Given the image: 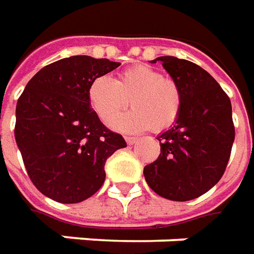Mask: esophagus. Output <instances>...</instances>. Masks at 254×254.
<instances>
[{"label": "esophagus", "instance_id": "esophagus-1", "mask_svg": "<svg viewBox=\"0 0 254 254\" xmlns=\"http://www.w3.org/2000/svg\"><path fill=\"white\" fill-rule=\"evenodd\" d=\"M136 141H138V138H135V136H126V142L128 145H134Z\"/></svg>", "mask_w": 254, "mask_h": 254}]
</instances>
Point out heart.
<instances>
[{
	"instance_id": "1",
	"label": "heart",
	"mask_w": 254,
	"mask_h": 254,
	"mask_svg": "<svg viewBox=\"0 0 254 254\" xmlns=\"http://www.w3.org/2000/svg\"><path fill=\"white\" fill-rule=\"evenodd\" d=\"M91 108L102 122H108L130 101L134 110L111 121L109 126L120 132H142L152 127L164 131L181 115L182 90L175 79L161 76L159 69L146 64L130 66L116 80L98 76L87 90Z\"/></svg>"
}]
</instances>
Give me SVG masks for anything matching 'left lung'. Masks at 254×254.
Listing matches in <instances>:
<instances>
[{
	"mask_svg": "<svg viewBox=\"0 0 254 254\" xmlns=\"http://www.w3.org/2000/svg\"><path fill=\"white\" fill-rule=\"evenodd\" d=\"M182 90L181 115L161 132L160 156L143 168L149 188L172 201H189L206 193L224 174L235 130L228 95L215 79L191 61L157 57Z\"/></svg>",
	"mask_w": 254,
	"mask_h": 254,
	"instance_id": "1",
	"label": "left lung"
}]
</instances>
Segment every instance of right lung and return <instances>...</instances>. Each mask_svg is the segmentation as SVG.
Masks as SVG:
<instances>
[{"instance_id": "1", "label": "right lung", "mask_w": 254, "mask_h": 254, "mask_svg": "<svg viewBox=\"0 0 254 254\" xmlns=\"http://www.w3.org/2000/svg\"><path fill=\"white\" fill-rule=\"evenodd\" d=\"M120 63L71 56L44 66L27 83L16 105L15 138L27 174L41 193L76 204L105 181V161L127 146L101 123L90 105L91 80Z\"/></svg>"}]
</instances>
